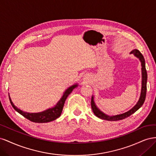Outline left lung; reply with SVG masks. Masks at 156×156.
Returning <instances> with one entry per match:
<instances>
[{
  "mask_svg": "<svg viewBox=\"0 0 156 156\" xmlns=\"http://www.w3.org/2000/svg\"><path fill=\"white\" fill-rule=\"evenodd\" d=\"M130 54H133L136 57H137L141 62V66H142V88H141V92L139 100L136 104L127 112H126L123 114L118 115L115 116H108L105 113L101 111L95 104V102L94 100V96H92L91 100V107L92 108L93 112L94 113L97 117L100 118L101 119L108 120V121H117L124 119L126 118L132 114H133L135 112L137 111L139 108L143 105L145 101L146 95V83H147V72H146V66H145V60L143 55L140 53V52L137 49H134L130 52Z\"/></svg>",
  "mask_w": 156,
  "mask_h": 156,
  "instance_id": "8db88e82",
  "label": "left lung"
}]
</instances>
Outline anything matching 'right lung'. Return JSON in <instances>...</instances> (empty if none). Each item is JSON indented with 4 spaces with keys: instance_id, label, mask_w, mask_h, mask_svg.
<instances>
[{
    "instance_id": "add662e5",
    "label": "right lung",
    "mask_w": 156,
    "mask_h": 156,
    "mask_svg": "<svg viewBox=\"0 0 156 156\" xmlns=\"http://www.w3.org/2000/svg\"><path fill=\"white\" fill-rule=\"evenodd\" d=\"M77 86H78L77 84H75L69 87L64 92L62 97L60 98V100L58 101V103H56V105L54 107L48 108V109H47L44 111H42L40 112H36V113L27 112L20 110V108H18L13 103L10 98V94H8V95H9V99H10V101L11 103L12 106L17 112L20 113V114H21L24 117H25L28 120H29L33 122H36V123H45V122H49L56 120L61 115V113H62L66 100V98L71 94V92H72L73 90L75 88H76Z\"/></svg>"
}]
</instances>
